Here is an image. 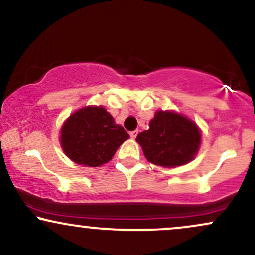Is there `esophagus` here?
Masks as SVG:
<instances>
[{
    "instance_id": "obj_1",
    "label": "esophagus",
    "mask_w": 255,
    "mask_h": 255,
    "mask_svg": "<svg viewBox=\"0 0 255 255\" xmlns=\"http://www.w3.org/2000/svg\"><path fill=\"white\" fill-rule=\"evenodd\" d=\"M129 135H130L131 139H135L136 135H137V131H136V130H133V131H130V133H129Z\"/></svg>"
}]
</instances>
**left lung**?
Instances as JSON below:
<instances>
[{"instance_id": "obj_1", "label": "left lung", "mask_w": 255, "mask_h": 255, "mask_svg": "<svg viewBox=\"0 0 255 255\" xmlns=\"http://www.w3.org/2000/svg\"><path fill=\"white\" fill-rule=\"evenodd\" d=\"M146 159L153 164L175 168L193 160L200 147L198 126L174 111L159 110L150 121V128L136 136Z\"/></svg>"}]
</instances>
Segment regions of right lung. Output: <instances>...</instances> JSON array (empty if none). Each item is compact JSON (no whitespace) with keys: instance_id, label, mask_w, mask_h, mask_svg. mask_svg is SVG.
<instances>
[{"instance_id":"right-lung-1","label":"right lung","mask_w":255,"mask_h":255,"mask_svg":"<svg viewBox=\"0 0 255 255\" xmlns=\"http://www.w3.org/2000/svg\"><path fill=\"white\" fill-rule=\"evenodd\" d=\"M129 137L121 125L99 107H85L72 114L61 128V146L74 163L99 166L114 157L122 142Z\"/></svg>"}]
</instances>
